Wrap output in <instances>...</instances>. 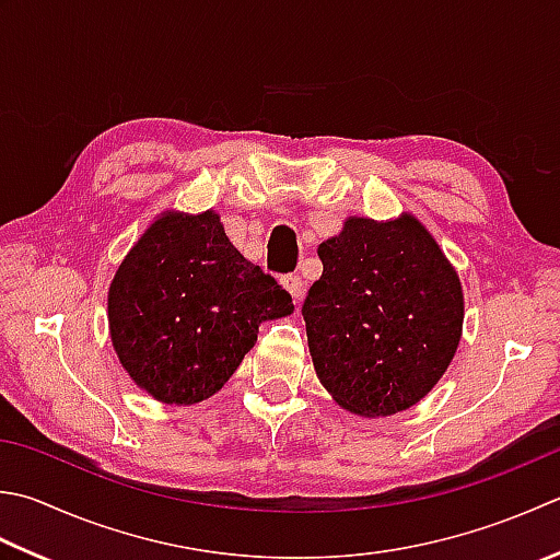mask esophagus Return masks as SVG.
Returning a JSON list of instances; mask_svg holds the SVG:
<instances>
[{"instance_id":"34e87169","label":"esophagus","mask_w":560,"mask_h":560,"mask_svg":"<svg viewBox=\"0 0 560 560\" xmlns=\"http://www.w3.org/2000/svg\"><path fill=\"white\" fill-rule=\"evenodd\" d=\"M283 289L291 293V299L295 303H301V299H303V281H301V277H295V273H289V277H283Z\"/></svg>"}]
</instances>
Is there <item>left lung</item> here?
<instances>
[{"label": "left lung", "instance_id": "obj_1", "mask_svg": "<svg viewBox=\"0 0 560 560\" xmlns=\"http://www.w3.org/2000/svg\"><path fill=\"white\" fill-rule=\"evenodd\" d=\"M323 277L303 303L315 374L361 418L418 405L452 364L464 330L462 279L412 213L349 215L317 247Z\"/></svg>", "mask_w": 560, "mask_h": 560}]
</instances>
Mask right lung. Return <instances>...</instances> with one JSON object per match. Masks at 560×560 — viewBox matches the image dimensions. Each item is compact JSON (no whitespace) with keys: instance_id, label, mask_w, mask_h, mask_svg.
Segmentation results:
<instances>
[{"instance_id":"1","label":"right lung","mask_w":560,"mask_h":560,"mask_svg":"<svg viewBox=\"0 0 560 560\" xmlns=\"http://www.w3.org/2000/svg\"><path fill=\"white\" fill-rule=\"evenodd\" d=\"M106 305L130 381L184 408L225 386L261 323L293 313L291 295L240 255L213 208L162 211L118 265Z\"/></svg>"}]
</instances>
